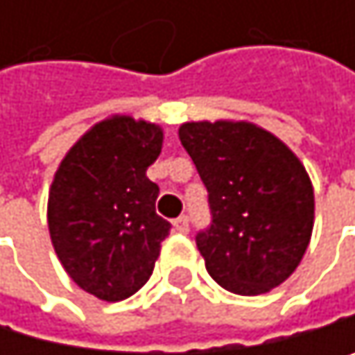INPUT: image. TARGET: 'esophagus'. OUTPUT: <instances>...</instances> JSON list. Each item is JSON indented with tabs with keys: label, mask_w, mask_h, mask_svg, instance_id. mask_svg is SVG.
<instances>
[{
	"label": "esophagus",
	"mask_w": 355,
	"mask_h": 355,
	"mask_svg": "<svg viewBox=\"0 0 355 355\" xmlns=\"http://www.w3.org/2000/svg\"><path fill=\"white\" fill-rule=\"evenodd\" d=\"M174 230H176V232H181V234H187V232H189V217H187V215L176 217V219H174Z\"/></svg>",
	"instance_id": "1"
}]
</instances>
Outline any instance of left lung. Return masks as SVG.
<instances>
[{
	"label": "left lung",
	"instance_id": "1",
	"mask_svg": "<svg viewBox=\"0 0 355 355\" xmlns=\"http://www.w3.org/2000/svg\"><path fill=\"white\" fill-rule=\"evenodd\" d=\"M179 138L209 191L211 225L196 234L209 275L232 294L270 292L311 241L315 198L304 166L245 121L183 123Z\"/></svg>",
	"mask_w": 355,
	"mask_h": 355
}]
</instances>
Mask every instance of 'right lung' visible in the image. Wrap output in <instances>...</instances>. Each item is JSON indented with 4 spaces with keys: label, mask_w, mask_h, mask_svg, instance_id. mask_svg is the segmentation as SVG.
<instances>
[{
    "label": "right lung",
    "mask_w": 355,
    "mask_h": 355,
    "mask_svg": "<svg viewBox=\"0 0 355 355\" xmlns=\"http://www.w3.org/2000/svg\"><path fill=\"white\" fill-rule=\"evenodd\" d=\"M164 132L132 116L93 125L63 157L49 193V232L59 262L85 292L125 300L151 277L170 223L155 213L159 187L146 168Z\"/></svg>",
    "instance_id": "1"
}]
</instances>
